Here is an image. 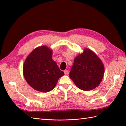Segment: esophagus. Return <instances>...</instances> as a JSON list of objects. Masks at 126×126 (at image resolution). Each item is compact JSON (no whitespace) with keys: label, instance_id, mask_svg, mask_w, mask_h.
I'll list each match as a JSON object with an SVG mask.
<instances>
[{"label":"esophagus","instance_id":"1","mask_svg":"<svg viewBox=\"0 0 126 126\" xmlns=\"http://www.w3.org/2000/svg\"><path fill=\"white\" fill-rule=\"evenodd\" d=\"M64 73L65 75H68L69 74V70H64Z\"/></svg>","mask_w":126,"mask_h":126}]
</instances>
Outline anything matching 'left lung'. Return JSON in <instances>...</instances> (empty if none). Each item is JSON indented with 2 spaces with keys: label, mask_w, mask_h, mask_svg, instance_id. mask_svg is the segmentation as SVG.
I'll use <instances>...</instances> for the list:
<instances>
[{
  "label": "left lung",
  "mask_w": 126,
  "mask_h": 126,
  "mask_svg": "<svg viewBox=\"0 0 126 126\" xmlns=\"http://www.w3.org/2000/svg\"><path fill=\"white\" fill-rule=\"evenodd\" d=\"M104 71L100 59L93 51L86 48L74 59L69 76L79 89L88 91L98 86Z\"/></svg>",
  "instance_id": "left-lung-1"
}]
</instances>
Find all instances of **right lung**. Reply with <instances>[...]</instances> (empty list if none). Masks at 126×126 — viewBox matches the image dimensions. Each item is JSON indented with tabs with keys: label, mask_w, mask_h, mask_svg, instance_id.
Segmentation results:
<instances>
[{
	"label": "right lung",
	"mask_w": 126,
	"mask_h": 126,
	"mask_svg": "<svg viewBox=\"0 0 126 126\" xmlns=\"http://www.w3.org/2000/svg\"><path fill=\"white\" fill-rule=\"evenodd\" d=\"M52 51L46 46L34 49L26 58L23 65L26 81L34 89L49 92L56 86L64 73L52 58Z\"/></svg>",
	"instance_id": "obj_1"
}]
</instances>
